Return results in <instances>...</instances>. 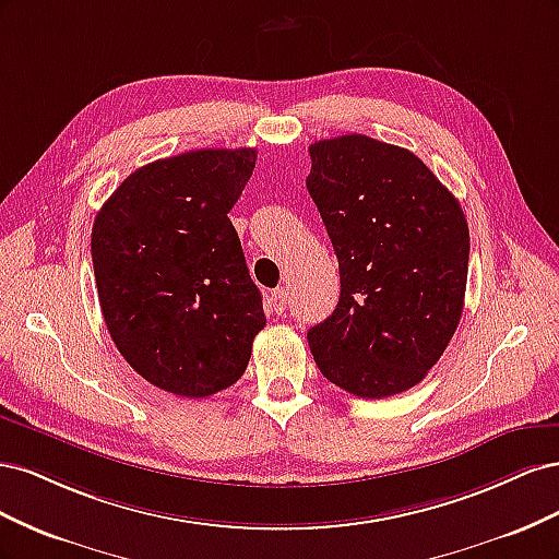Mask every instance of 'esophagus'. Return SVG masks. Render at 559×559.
I'll return each mask as SVG.
<instances>
[{"label":"esophagus","mask_w":559,"mask_h":559,"mask_svg":"<svg viewBox=\"0 0 559 559\" xmlns=\"http://www.w3.org/2000/svg\"><path fill=\"white\" fill-rule=\"evenodd\" d=\"M267 300H270V306H273V310H275L277 314H282V312L286 310V292H284V289H275V292H270Z\"/></svg>","instance_id":"1"}]
</instances>
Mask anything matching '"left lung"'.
<instances>
[{
	"mask_svg": "<svg viewBox=\"0 0 559 559\" xmlns=\"http://www.w3.org/2000/svg\"><path fill=\"white\" fill-rule=\"evenodd\" d=\"M308 191L341 267V298L308 331L321 376L361 399L415 386L464 310L468 224L408 148L366 134L310 146Z\"/></svg>",
	"mask_w": 559,
	"mask_h": 559,
	"instance_id": "left-lung-1",
	"label": "left lung"
}]
</instances>
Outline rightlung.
<instances>
[{"label": "right lung", "instance_id": "right-lung-1", "mask_svg": "<svg viewBox=\"0 0 559 559\" xmlns=\"http://www.w3.org/2000/svg\"><path fill=\"white\" fill-rule=\"evenodd\" d=\"M257 148H198L134 170L93 224L91 253L118 352L165 392L202 399L238 382L265 326L228 212Z\"/></svg>", "mask_w": 559, "mask_h": 559}]
</instances>
